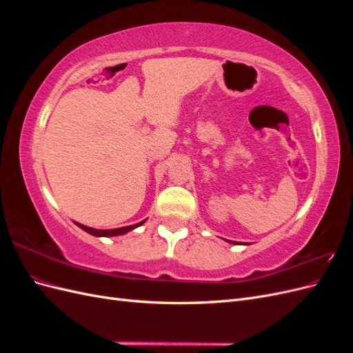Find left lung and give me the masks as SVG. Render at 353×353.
Segmentation results:
<instances>
[{
  "mask_svg": "<svg viewBox=\"0 0 353 353\" xmlns=\"http://www.w3.org/2000/svg\"><path fill=\"white\" fill-rule=\"evenodd\" d=\"M230 243H234V241H230Z\"/></svg>",
  "mask_w": 353,
  "mask_h": 353,
  "instance_id": "left-lung-1",
  "label": "left lung"
}]
</instances>
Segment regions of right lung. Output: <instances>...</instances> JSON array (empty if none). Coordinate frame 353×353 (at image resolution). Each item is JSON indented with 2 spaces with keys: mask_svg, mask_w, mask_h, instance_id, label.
<instances>
[{
  "mask_svg": "<svg viewBox=\"0 0 353 353\" xmlns=\"http://www.w3.org/2000/svg\"><path fill=\"white\" fill-rule=\"evenodd\" d=\"M144 222H145V219L141 221V222H138V223H134V225H128V227H122V228H114V230H95V228H91V227H85V225H82V223H79V222H74V223H77V225L81 230L91 234V236H95V237H114V236H121V234H126L128 231H132L134 228L143 225Z\"/></svg>",
  "mask_w": 353,
  "mask_h": 353,
  "instance_id": "1",
  "label": "right lung"
}]
</instances>
